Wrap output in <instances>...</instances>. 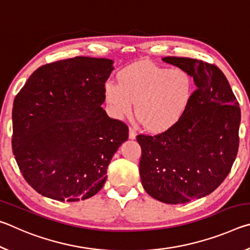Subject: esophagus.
Wrapping results in <instances>:
<instances>
[{
	"instance_id": "esophagus-1",
	"label": "esophagus",
	"mask_w": 250,
	"mask_h": 250,
	"mask_svg": "<svg viewBox=\"0 0 250 250\" xmlns=\"http://www.w3.org/2000/svg\"><path fill=\"white\" fill-rule=\"evenodd\" d=\"M135 137H137V131L130 126L129 128V139H131V140H134Z\"/></svg>"
}]
</instances>
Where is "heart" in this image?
<instances>
[{
  "label": "heart",
  "mask_w": 250,
  "mask_h": 250,
  "mask_svg": "<svg viewBox=\"0 0 250 250\" xmlns=\"http://www.w3.org/2000/svg\"><path fill=\"white\" fill-rule=\"evenodd\" d=\"M104 100L116 118L135 116L152 132H164L179 124L194 94L192 75L183 68H167L138 62L122 69L118 83L104 84Z\"/></svg>",
  "instance_id": "b5f03b06"
}]
</instances>
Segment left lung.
Returning <instances> with one entry per match:
<instances>
[{
	"mask_svg": "<svg viewBox=\"0 0 250 250\" xmlns=\"http://www.w3.org/2000/svg\"><path fill=\"white\" fill-rule=\"evenodd\" d=\"M164 62L188 70L196 90L179 124L164 132L140 134L143 188L167 204H183L214 192L226 179L238 151L240 108L223 71L186 57Z\"/></svg>",
	"mask_w": 250,
	"mask_h": 250,
	"instance_id": "8db88e82",
	"label": "left lung"
}]
</instances>
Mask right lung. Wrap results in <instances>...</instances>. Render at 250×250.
I'll list each match as a JSON object with an SVG mask.
<instances>
[{
    "mask_svg": "<svg viewBox=\"0 0 250 250\" xmlns=\"http://www.w3.org/2000/svg\"><path fill=\"white\" fill-rule=\"evenodd\" d=\"M112 64L78 56L44 65L16 95L13 153L24 179L43 196L61 202L94 196L128 140V126L101 108Z\"/></svg>",
    "mask_w": 250,
    "mask_h": 250,
    "instance_id": "add662e5",
    "label": "right lung"
}]
</instances>
